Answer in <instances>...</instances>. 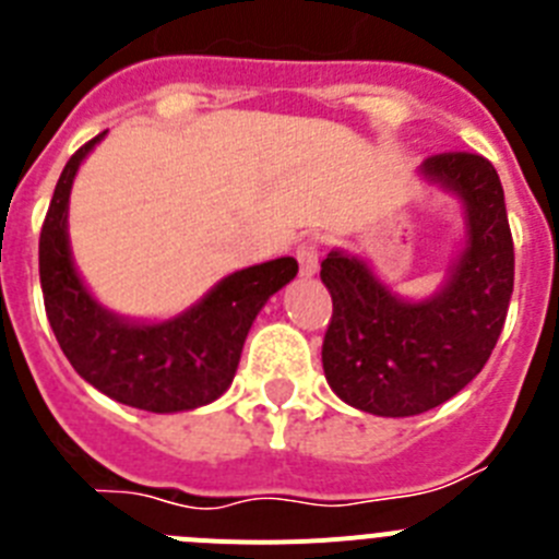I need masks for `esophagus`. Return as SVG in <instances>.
I'll use <instances>...</instances> for the list:
<instances>
[{
	"instance_id": "esophagus-1",
	"label": "esophagus",
	"mask_w": 559,
	"mask_h": 559,
	"mask_svg": "<svg viewBox=\"0 0 559 559\" xmlns=\"http://www.w3.org/2000/svg\"><path fill=\"white\" fill-rule=\"evenodd\" d=\"M296 260H299V274L302 276H313L319 271V249H316L313 240H305L296 249Z\"/></svg>"
}]
</instances>
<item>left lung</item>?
Returning <instances> with one entry per match:
<instances>
[{
    "label": "left lung",
    "instance_id": "obj_1",
    "mask_svg": "<svg viewBox=\"0 0 559 559\" xmlns=\"http://www.w3.org/2000/svg\"><path fill=\"white\" fill-rule=\"evenodd\" d=\"M417 173L453 195L464 215L462 249L437 294L406 299L364 257L344 249L322 263L333 296L324 378L347 406L378 417H414L462 392L496 347L515 283L496 167L478 153H439Z\"/></svg>",
    "mask_w": 559,
    "mask_h": 559
}]
</instances>
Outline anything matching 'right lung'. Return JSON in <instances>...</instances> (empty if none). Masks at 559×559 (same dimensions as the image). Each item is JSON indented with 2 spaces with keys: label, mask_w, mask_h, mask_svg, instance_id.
Returning a JSON list of instances; mask_svg holds the SVG:
<instances>
[{
  "label": "right lung",
  "mask_w": 559,
  "mask_h": 559,
  "mask_svg": "<svg viewBox=\"0 0 559 559\" xmlns=\"http://www.w3.org/2000/svg\"><path fill=\"white\" fill-rule=\"evenodd\" d=\"M103 136L106 131L67 162L41 226L38 274L49 328L75 372L106 397L153 414L192 412L231 386L257 313L299 265L294 257H276L235 271L162 322L108 310L86 288L69 249L72 181Z\"/></svg>",
  "instance_id": "1"
}]
</instances>
